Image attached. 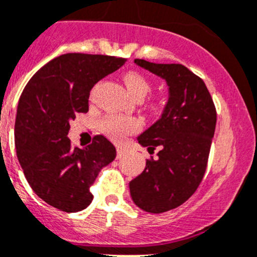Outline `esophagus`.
Segmentation results:
<instances>
[{
  "instance_id": "obj_1",
  "label": "esophagus",
  "mask_w": 257,
  "mask_h": 257,
  "mask_svg": "<svg viewBox=\"0 0 257 257\" xmlns=\"http://www.w3.org/2000/svg\"><path fill=\"white\" fill-rule=\"evenodd\" d=\"M124 155V150L120 146L117 147V159H120Z\"/></svg>"
}]
</instances>
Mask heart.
I'll return each mask as SVG.
<instances>
[{"instance_id":"b5f03b06","label":"heart","mask_w":257,"mask_h":257,"mask_svg":"<svg viewBox=\"0 0 257 257\" xmlns=\"http://www.w3.org/2000/svg\"><path fill=\"white\" fill-rule=\"evenodd\" d=\"M123 82L126 88L131 95L137 98H143L151 91V83L148 79L139 72L130 71L126 72L123 76ZM105 133L113 138H122L123 135L137 131L140 127V122L137 118L122 117V115H111L104 120Z\"/></svg>"}]
</instances>
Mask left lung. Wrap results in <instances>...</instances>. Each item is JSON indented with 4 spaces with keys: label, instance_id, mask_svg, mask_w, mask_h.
<instances>
[{
    "label": "left lung",
    "instance_id": "left-lung-1",
    "mask_svg": "<svg viewBox=\"0 0 257 257\" xmlns=\"http://www.w3.org/2000/svg\"><path fill=\"white\" fill-rule=\"evenodd\" d=\"M135 63L160 76L169 98L157 122L138 137L140 146L157 159L130 182V194L140 209L162 213L179 207L194 195L207 169L217 113L207 85L179 63Z\"/></svg>",
    "mask_w": 257,
    "mask_h": 257
}]
</instances>
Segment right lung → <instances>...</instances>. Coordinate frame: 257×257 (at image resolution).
Instances as JSON below:
<instances>
[{"mask_svg": "<svg viewBox=\"0 0 257 257\" xmlns=\"http://www.w3.org/2000/svg\"><path fill=\"white\" fill-rule=\"evenodd\" d=\"M126 60L101 54L67 53L43 66L19 98L15 148L26 179L37 196L72 213L88 207L93 185L115 159V147L102 135L85 148L72 147L70 120L88 111L89 92Z\"/></svg>", "mask_w": 257, "mask_h": 257, "instance_id": "obj_1", "label": "right lung"}]
</instances>
